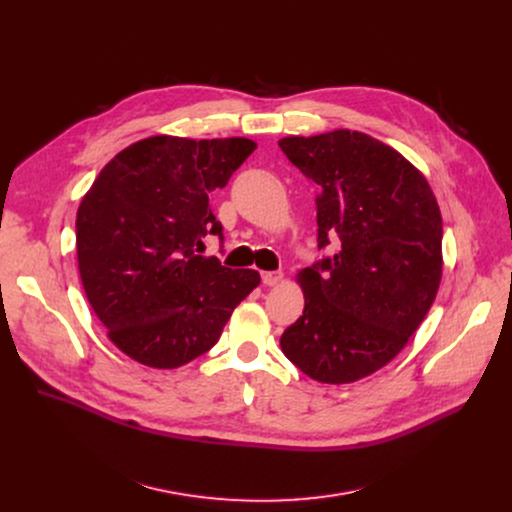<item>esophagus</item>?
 <instances>
[{"instance_id":"esophagus-1","label":"esophagus","mask_w":512,"mask_h":512,"mask_svg":"<svg viewBox=\"0 0 512 512\" xmlns=\"http://www.w3.org/2000/svg\"><path fill=\"white\" fill-rule=\"evenodd\" d=\"M281 279H283V275L279 271H263L261 273L263 285H277Z\"/></svg>"}]
</instances>
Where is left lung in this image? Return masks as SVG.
Returning a JSON list of instances; mask_svg holds the SVG:
<instances>
[{"label": "left lung", "mask_w": 512, "mask_h": 512, "mask_svg": "<svg viewBox=\"0 0 512 512\" xmlns=\"http://www.w3.org/2000/svg\"><path fill=\"white\" fill-rule=\"evenodd\" d=\"M279 148L320 186L318 249L340 241L300 271L306 308L279 344L314 381L354 383L395 358L427 316L442 279V214L427 180L367 133L283 137Z\"/></svg>", "instance_id": "obj_1"}]
</instances>
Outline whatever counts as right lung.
I'll return each mask as SVG.
<instances>
[{
	"label": "right lung",
	"instance_id": "add662e5",
	"mask_svg": "<svg viewBox=\"0 0 512 512\" xmlns=\"http://www.w3.org/2000/svg\"><path fill=\"white\" fill-rule=\"evenodd\" d=\"M255 148L245 137L141 139L83 198L77 257L87 300L115 346L145 367L176 369L208 352L259 285L257 271L200 255L206 235L225 239L210 194Z\"/></svg>",
	"mask_w": 512,
	"mask_h": 512
}]
</instances>
